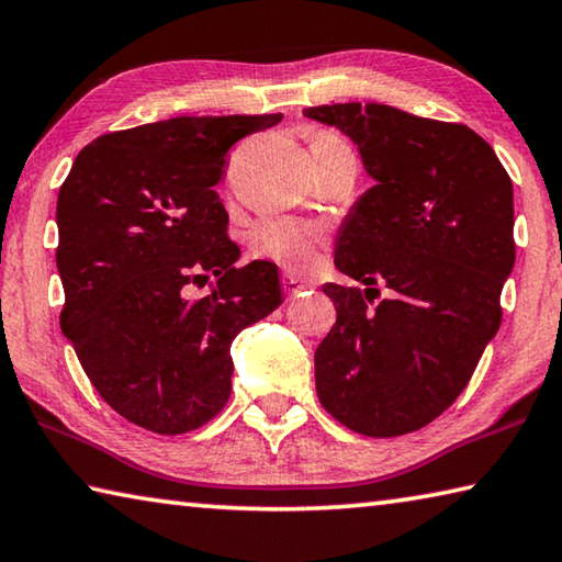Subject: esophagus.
Returning a JSON list of instances; mask_svg holds the SVG:
<instances>
[{
	"label": "esophagus",
	"mask_w": 562,
	"mask_h": 562,
	"mask_svg": "<svg viewBox=\"0 0 562 562\" xmlns=\"http://www.w3.org/2000/svg\"><path fill=\"white\" fill-rule=\"evenodd\" d=\"M307 288H310V284L300 282L297 278H294V274H284V278H282V290H284V294H288V297H297V294L304 292Z\"/></svg>",
	"instance_id": "esophagus-1"
}]
</instances>
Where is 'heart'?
<instances>
[{
	"label": "heart",
	"instance_id": "1",
	"mask_svg": "<svg viewBox=\"0 0 562 562\" xmlns=\"http://www.w3.org/2000/svg\"><path fill=\"white\" fill-rule=\"evenodd\" d=\"M325 243L327 235L319 225L294 221V217H268L250 233V252L255 258L274 260L290 270L312 268Z\"/></svg>",
	"mask_w": 562,
	"mask_h": 562
}]
</instances>
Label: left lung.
<instances>
[{"mask_svg":"<svg viewBox=\"0 0 562 562\" xmlns=\"http://www.w3.org/2000/svg\"><path fill=\"white\" fill-rule=\"evenodd\" d=\"M304 116L349 136L374 178L335 247L337 270L367 290L322 288L337 322L315 351L317 396L357 434L416 431L456 402L501 327V290L516 262L513 183L461 123L384 103ZM376 281L393 292L372 308Z\"/></svg>","mask_w":562,"mask_h":562,"instance_id":"1","label":"left lung"}]
</instances>
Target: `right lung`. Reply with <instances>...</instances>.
Instances as JSON below:
<instances>
[{
    "mask_svg": "<svg viewBox=\"0 0 562 562\" xmlns=\"http://www.w3.org/2000/svg\"><path fill=\"white\" fill-rule=\"evenodd\" d=\"M265 116H178L113 131L76 156L56 201L61 331L113 412L176 436L231 398V345L282 304L278 268H237L215 183ZM215 273L205 299L189 288Z\"/></svg>",
    "mask_w": 562,
    "mask_h": 562,
    "instance_id": "obj_1",
    "label": "right lung"
}]
</instances>
